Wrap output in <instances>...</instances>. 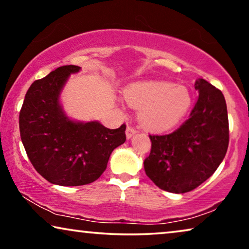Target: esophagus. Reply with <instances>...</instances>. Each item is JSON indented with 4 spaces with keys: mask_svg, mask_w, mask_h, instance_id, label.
Instances as JSON below:
<instances>
[{
    "mask_svg": "<svg viewBox=\"0 0 249 249\" xmlns=\"http://www.w3.org/2000/svg\"><path fill=\"white\" fill-rule=\"evenodd\" d=\"M137 131L134 127H132V126H127V128H126V137H127L128 140L135 135Z\"/></svg>",
    "mask_w": 249,
    "mask_h": 249,
    "instance_id": "obj_1",
    "label": "esophagus"
}]
</instances>
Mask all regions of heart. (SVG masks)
Instances as JSON below:
<instances>
[{"label":"heart","mask_w":249,"mask_h":249,"mask_svg":"<svg viewBox=\"0 0 249 249\" xmlns=\"http://www.w3.org/2000/svg\"><path fill=\"white\" fill-rule=\"evenodd\" d=\"M124 97L132 107L140 108L141 124L155 132L174 127L192 105V95L186 86L165 81L133 83L124 90Z\"/></svg>","instance_id":"1"}]
</instances>
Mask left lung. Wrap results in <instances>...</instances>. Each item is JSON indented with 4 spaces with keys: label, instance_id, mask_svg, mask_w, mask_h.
Masks as SVG:
<instances>
[{
    "label": "left lung",
    "instance_id": "8db88e82",
    "mask_svg": "<svg viewBox=\"0 0 249 249\" xmlns=\"http://www.w3.org/2000/svg\"><path fill=\"white\" fill-rule=\"evenodd\" d=\"M198 92L191 115L167 135H149L152 148L144 160L146 175L163 191L191 192L210 178L228 148L230 129L223 93L203 78L195 82Z\"/></svg>",
    "mask_w": 249,
    "mask_h": 249
}]
</instances>
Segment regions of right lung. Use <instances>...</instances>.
Wrapping results in <instances>:
<instances>
[{"instance_id":"right-lung-1","label":"right lung","mask_w":249,"mask_h":249,"mask_svg":"<svg viewBox=\"0 0 249 249\" xmlns=\"http://www.w3.org/2000/svg\"><path fill=\"white\" fill-rule=\"evenodd\" d=\"M80 66L57 68L30 86L19 112V134L31 163L46 180L61 186L93 183L112 152L126 141L123 124L109 129L100 122H77L66 115L60 96Z\"/></svg>"}]
</instances>
